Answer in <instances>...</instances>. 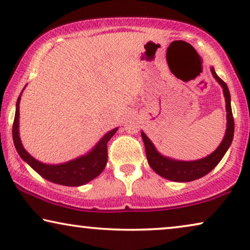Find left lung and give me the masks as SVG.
Here are the masks:
<instances>
[{"instance_id": "1", "label": "left lung", "mask_w": 250, "mask_h": 250, "mask_svg": "<svg viewBox=\"0 0 250 250\" xmlns=\"http://www.w3.org/2000/svg\"><path fill=\"white\" fill-rule=\"evenodd\" d=\"M211 74L215 77L222 87H223L224 98H225V107H227V132L223 138V141L218 146V148L215 150L209 156L205 157L203 159L193 160V162H182V160H174L172 158H167L160 155L157 151L155 146L150 141L148 136L145 133L141 132L142 140L145 142L146 159L151 168L158 174V175L165 177L167 180L175 181V182H190L200 179L205 175H207L210 170H213L217 164L223 158L225 152L228 151L229 146H231L232 140H233L234 133V119L232 115L231 109V97L229 92L228 85L224 81H222L217 74L215 73L214 68H211Z\"/></svg>"}]
</instances>
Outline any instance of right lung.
<instances>
[{"mask_svg":"<svg viewBox=\"0 0 250 250\" xmlns=\"http://www.w3.org/2000/svg\"><path fill=\"white\" fill-rule=\"evenodd\" d=\"M20 97L17 100L15 121L12 126V138L13 143L18 151L19 156L32 167V168L40 174L44 179L50 182L61 184L67 187H80L90 182L91 180L100 175L104 169L108 160L107 143L110 140L118 128H114L108 132L98 145L91 150L87 155L82 156L70 162L59 164V165H47L36 160L29 155L22 146V143L19 138V104Z\"/></svg>","mask_w":250,"mask_h":250,"instance_id":"1","label":"right lung"}]
</instances>
